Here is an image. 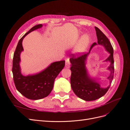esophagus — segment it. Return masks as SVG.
<instances>
[{
  "instance_id": "obj_1",
  "label": "esophagus",
  "mask_w": 130,
  "mask_h": 130,
  "mask_svg": "<svg viewBox=\"0 0 130 130\" xmlns=\"http://www.w3.org/2000/svg\"><path fill=\"white\" fill-rule=\"evenodd\" d=\"M70 58H67L66 60V64L65 67L67 68H69L70 67Z\"/></svg>"
}]
</instances>
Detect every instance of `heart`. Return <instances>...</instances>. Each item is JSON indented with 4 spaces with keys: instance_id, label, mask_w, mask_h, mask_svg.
<instances>
[{
    "instance_id": "obj_1",
    "label": "heart",
    "mask_w": 130,
    "mask_h": 130,
    "mask_svg": "<svg viewBox=\"0 0 130 130\" xmlns=\"http://www.w3.org/2000/svg\"><path fill=\"white\" fill-rule=\"evenodd\" d=\"M89 40V37L87 35H84L81 37L76 48V49L78 52H82V51H84L86 48V47H87V45L88 44Z\"/></svg>"
}]
</instances>
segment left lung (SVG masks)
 <instances>
[{
	"mask_svg": "<svg viewBox=\"0 0 130 130\" xmlns=\"http://www.w3.org/2000/svg\"><path fill=\"white\" fill-rule=\"evenodd\" d=\"M95 29L98 44L104 46L110 54L109 56L105 60L106 62H111L108 67V69L111 71V74L107 77L109 80L110 85L107 88H101L98 82L90 78L88 75L85 66V61L92 48L97 44L96 43H93L88 53H81V55L80 53L76 55L72 54V57L70 58L71 63L70 70L72 71L70 84L74 93L80 99L85 101L95 100L104 96L110 87L115 73L113 47L105 34L97 27H95Z\"/></svg>",
	"mask_w": 130,
	"mask_h": 130,
	"instance_id": "1",
	"label": "left lung"
}]
</instances>
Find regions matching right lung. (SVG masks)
I'll return each instance as SVG.
<instances>
[{"mask_svg": "<svg viewBox=\"0 0 130 130\" xmlns=\"http://www.w3.org/2000/svg\"><path fill=\"white\" fill-rule=\"evenodd\" d=\"M42 26V24L34 26L19 40L13 58L12 73L15 87L23 96L31 100L43 99L49 95L53 88L55 78L65 66V61H57L38 74L26 76L21 74L19 62L20 54L23 50V40L27 34Z\"/></svg>", "mask_w": 130, "mask_h": 130, "instance_id": "add662e5", "label": "right lung"}]
</instances>
